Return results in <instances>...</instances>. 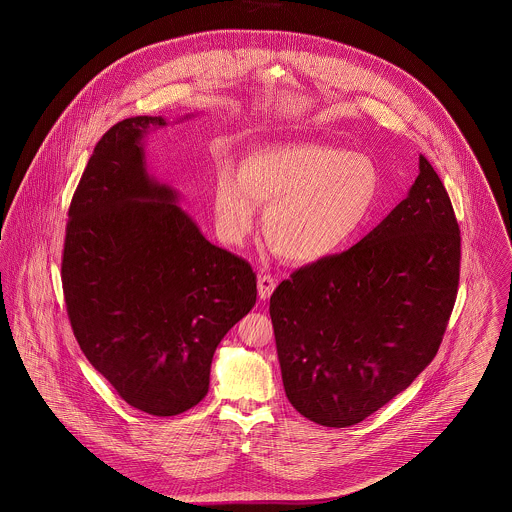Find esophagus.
<instances>
[{"instance_id": "1", "label": "esophagus", "mask_w": 512, "mask_h": 512, "mask_svg": "<svg viewBox=\"0 0 512 512\" xmlns=\"http://www.w3.org/2000/svg\"><path fill=\"white\" fill-rule=\"evenodd\" d=\"M276 290V280L268 274H260L258 276V295L260 299H268Z\"/></svg>"}]
</instances>
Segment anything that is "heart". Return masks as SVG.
Segmentation results:
<instances>
[{"instance_id": "obj_1", "label": "heart", "mask_w": 512, "mask_h": 512, "mask_svg": "<svg viewBox=\"0 0 512 512\" xmlns=\"http://www.w3.org/2000/svg\"><path fill=\"white\" fill-rule=\"evenodd\" d=\"M380 195L370 157L327 144H284L248 153L240 171L220 161L213 209L220 234L240 242L256 205H268L262 232L286 260L313 264L345 250L363 230Z\"/></svg>"}]
</instances>
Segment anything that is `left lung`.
Returning a JSON list of instances; mask_svg holds the SVG:
<instances>
[{"label":"left lung","mask_w":512,"mask_h":512,"mask_svg":"<svg viewBox=\"0 0 512 512\" xmlns=\"http://www.w3.org/2000/svg\"><path fill=\"white\" fill-rule=\"evenodd\" d=\"M461 234L420 155L408 197L353 248L295 270L270 297L286 396L327 428L363 422L430 365L459 286Z\"/></svg>","instance_id":"1"}]
</instances>
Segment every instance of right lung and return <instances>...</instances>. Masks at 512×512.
Masks as SVG:
<instances>
[{"mask_svg":"<svg viewBox=\"0 0 512 512\" xmlns=\"http://www.w3.org/2000/svg\"><path fill=\"white\" fill-rule=\"evenodd\" d=\"M161 116L112 126L69 207L61 280L74 337L130 406L177 416L209 392L222 337L256 303L252 266L211 244L146 171Z\"/></svg>","mask_w":512,"mask_h":512,"instance_id":"1","label":"right lung"}]
</instances>
